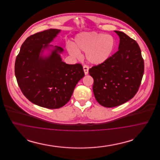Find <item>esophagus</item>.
I'll return each mask as SVG.
<instances>
[{
  "mask_svg": "<svg viewBox=\"0 0 160 160\" xmlns=\"http://www.w3.org/2000/svg\"><path fill=\"white\" fill-rule=\"evenodd\" d=\"M83 70L85 75H87L88 74V72H89V67L88 65H84Z\"/></svg>",
  "mask_w": 160,
  "mask_h": 160,
  "instance_id": "esophagus-1",
  "label": "esophagus"
}]
</instances>
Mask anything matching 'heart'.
<instances>
[{
  "label": "heart",
  "instance_id": "obj_1",
  "mask_svg": "<svg viewBox=\"0 0 160 160\" xmlns=\"http://www.w3.org/2000/svg\"><path fill=\"white\" fill-rule=\"evenodd\" d=\"M114 39L112 35L96 32H82L74 38L68 47L69 53L74 58L80 56L79 50L86 52L88 61L92 64H101L106 61L113 52Z\"/></svg>",
  "mask_w": 160,
  "mask_h": 160
}]
</instances>
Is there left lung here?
Here are the masks:
<instances>
[{
    "instance_id": "obj_1",
    "label": "left lung",
    "mask_w": 160,
    "mask_h": 160,
    "mask_svg": "<svg viewBox=\"0 0 160 160\" xmlns=\"http://www.w3.org/2000/svg\"><path fill=\"white\" fill-rule=\"evenodd\" d=\"M114 32L120 38L118 51L89 70L93 78L95 99L99 104L108 108L120 106L132 98L144 73V61L137 42L122 32Z\"/></svg>"
}]
</instances>
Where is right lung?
<instances>
[{"instance_id": "right-lung-1", "label": "right lung", "mask_w": 160, "mask_h": 160, "mask_svg": "<svg viewBox=\"0 0 160 160\" xmlns=\"http://www.w3.org/2000/svg\"><path fill=\"white\" fill-rule=\"evenodd\" d=\"M60 32L50 29L31 35L15 60V77L23 95L32 103L50 109L65 106L84 76L81 64L63 62L60 55L63 49L49 44ZM44 49L51 52L47 57L42 55Z\"/></svg>"}]
</instances>
